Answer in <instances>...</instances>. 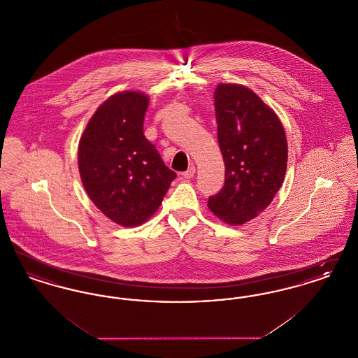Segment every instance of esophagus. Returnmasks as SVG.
Returning a JSON list of instances; mask_svg holds the SVG:
<instances>
[{
    "mask_svg": "<svg viewBox=\"0 0 358 358\" xmlns=\"http://www.w3.org/2000/svg\"><path fill=\"white\" fill-rule=\"evenodd\" d=\"M194 173H196V168H194V165H190L189 166V169L187 171H184V173H181V176L184 177V178H193V176H194Z\"/></svg>",
    "mask_w": 358,
    "mask_h": 358,
    "instance_id": "obj_1",
    "label": "esophagus"
}]
</instances>
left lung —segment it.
Listing matches in <instances>:
<instances>
[{
    "mask_svg": "<svg viewBox=\"0 0 358 358\" xmlns=\"http://www.w3.org/2000/svg\"><path fill=\"white\" fill-rule=\"evenodd\" d=\"M215 111L225 181L208 208L222 222L241 225L271 204L283 184L286 133L273 108L244 85H217Z\"/></svg>",
    "mask_w": 358,
    "mask_h": 358,
    "instance_id": "left-lung-1",
    "label": "left lung"
}]
</instances>
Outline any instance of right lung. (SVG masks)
Masks as SVG:
<instances>
[{
    "instance_id": "obj_1",
    "label": "right lung",
    "mask_w": 358,
    "mask_h": 358,
    "mask_svg": "<svg viewBox=\"0 0 358 358\" xmlns=\"http://www.w3.org/2000/svg\"><path fill=\"white\" fill-rule=\"evenodd\" d=\"M149 96L139 91L111 95L88 120L78 148L80 178L91 201L111 222H148L177 177L146 136Z\"/></svg>"
}]
</instances>
